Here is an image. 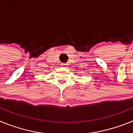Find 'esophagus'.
<instances>
[{"instance_id":"1","label":"esophagus","mask_w":133,"mask_h":133,"mask_svg":"<svg viewBox=\"0 0 133 133\" xmlns=\"http://www.w3.org/2000/svg\"><path fill=\"white\" fill-rule=\"evenodd\" d=\"M68 65H69V64H67V63H62L61 64V66L64 68H66L68 66Z\"/></svg>"}]
</instances>
